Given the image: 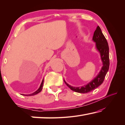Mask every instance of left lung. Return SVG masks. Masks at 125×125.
<instances>
[{
	"label": "left lung",
	"mask_w": 125,
	"mask_h": 125,
	"mask_svg": "<svg viewBox=\"0 0 125 125\" xmlns=\"http://www.w3.org/2000/svg\"><path fill=\"white\" fill-rule=\"evenodd\" d=\"M93 41L96 42V47L97 50L100 53L101 60L103 63V66L100 71V73L92 81L84 86L81 87H72L67 83L66 81H64L65 83L70 88L71 90L74 92L85 94V93L90 92L94 89L100 86L104 82V79L107 73L109 66H110V59H109V47L106 38L101 31V29L99 26H97L96 31H94V36H93Z\"/></svg>",
	"instance_id": "left-lung-1"
}]
</instances>
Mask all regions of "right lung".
I'll return each mask as SVG.
<instances>
[{"label": "right lung", "mask_w": 125, "mask_h": 125, "mask_svg": "<svg viewBox=\"0 0 125 125\" xmlns=\"http://www.w3.org/2000/svg\"><path fill=\"white\" fill-rule=\"evenodd\" d=\"M43 82H44V80H42V83H41V86H40V87H39V88L38 89V90L37 91H35V92H34V93H33V94H26V96H33V95H35V94H38V93H39L41 92V91L42 90V89H43Z\"/></svg>", "instance_id": "1"}]
</instances>
